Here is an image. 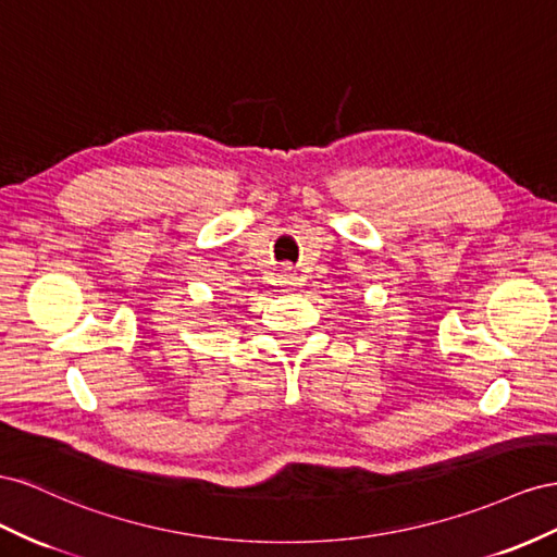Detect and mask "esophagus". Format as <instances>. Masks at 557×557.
I'll use <instances>...</instances> for the list:
<instances>
[{
	"label": "esophagus",
	"mask_w": 557,
	"mask_h": 557,
	"mask_svg": "<svg viewBox=\"0 0 557 557\" xmlns=\"http://www.w3.org/2000/svg\"><path fill=\"white\" fill-rule=\"evenodd\" d=\"M280 280H282V284H287V287H294V284H296V273H294L292 268H284Z\"/></svg>",
	"instance_id": "esophagus-1"
}]
</instances>
